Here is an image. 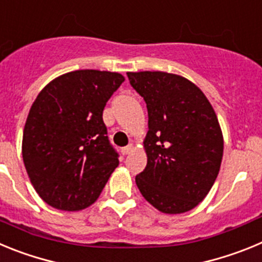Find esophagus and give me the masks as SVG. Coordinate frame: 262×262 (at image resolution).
<instances>
[{"mask_svg": "<svg viewBox=\"0 0 262 262\" xmlns=\"http://www.w3.org/2000/svg\"><path fill=\"white\" fill-rule=\"evenodd\" d=\"M133 148H134L133 143H129L128 146H125V147H122V148H121V152H122V154H124V155H126V154H129V152L133 151Z\"/></svg>", "mask_w": 262, "mask_h": 262, "instance_id": "esophagus-1", "label": "esophagus"}]
</instances>
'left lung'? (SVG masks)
<instances>
[{
    "label": "left lung",
    "instance_id": "8db88e82",
    "mask_svg": "<svg viewBox=\"0 0 262 262\" xmlns=\"http://www.w3.org/2000/svg\"><path fill=\"white\" fill-rule=\"evenodd\" d=\"M146 102L147 164L136 184L162 213L192 210L209 193L223 157V134L205 94L189 79L166 72L128 73Z\"/></svg>",
    "mask_w": 262,
    "mask_h": 262
}]
</instances>
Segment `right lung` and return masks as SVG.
<instances>
[{
  "mask_svg": "<svg viewBox=\"0 0 262 262\" xmlns=\"http://www.w3.org/2000/svg\"><path fill=\"white\" fill-rule=\"evenodd\" d=\"M124 81L120 73L75 70L49 82L32 103L22 157L35 190L52 207L93 205L119 166L103 110Z\"/></svg>",
  "mask_w": 262,
  "mask_h": 262,
  "instance_id": "1",
  "label": "right lung"
}]
</instances>
